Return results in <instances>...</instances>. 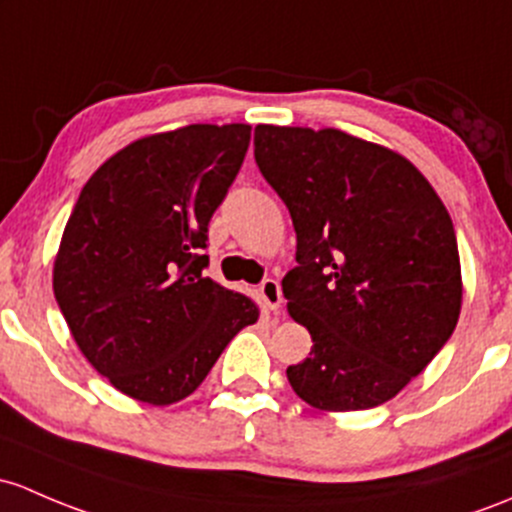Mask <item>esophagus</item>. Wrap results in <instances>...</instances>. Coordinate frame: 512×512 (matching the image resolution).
Listing matches in <instances>:
<instances>
[{
  "mask_svg": "<svg viewBox=\"0 0 512 512\" xmlns=\"http://www.w3.org/2000/svg\"><path fill=\"white\" fill-rule=\"evenodd\" d=\"M260 297L270 311L282 309V287H279L277 279H265V282L260 284Z\"/></svg>",
  "mask_w": 512,
  "mask_h": 512,
  "instance_id": "34e87169",
  "label": "esophagus"
}]
</instances>
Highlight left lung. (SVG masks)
Returning <instances> with one entry per match:
<instances>
[{
	"mask_svg": "<svg viewBox=\"0 0 512 512\" xmlns=\"http://www.w3.org/2000/svg\"><path fill=\"white\" fill-rule=\"evenodd\" d=\"M255 161L297 230L282 292L314 341L289 385L321 412L383 405L459 321L449 211L412 161L341 129L257 125Z\"/></svg>",
	"mask_w": 512,
	"mask_h": 512,
	"instance_id": "obj_1",
	"label": "left lung"
}]
</instances>
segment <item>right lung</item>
<instances>
[{"label": "right lung", "instance_id": "obj_1", "mask_svg": "<svg viewBox=\"0 0 512 512\" xmlns=\"http://www.w3.org/2000/svg\"><path fill=\"white\" fill-rule=\"evenodd\" d=\"M250 125H188L127 144L80 191L53 294L80 353L127 397L174 405L260 309L203 277L208 223L238 176Z\"/></svg>", "mask_w": 512, "mask_h": 512}]
</instances>
